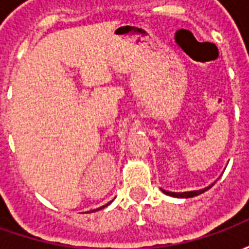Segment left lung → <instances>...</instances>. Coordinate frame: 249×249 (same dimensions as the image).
<instances>
[{
	"instance_id": "left-lung-1",
	"label": "left lung",
	"mask_w": 249,
	"mask_h": 249,
	"mask_svg": "<svg viewBox=\"0 0 249 249\" xmlns=\"http://www.w3.org/2000/svg\"><path fill=\"white\" fill-rule=\"evenodd\" d=\"M213 184H211V185H208L207 188H204V189H198V191H191V192H169V191H164V189H161V191L165 193V195H168V196H172V197L188 198V197H195V196L201 195V193H204L205 191H208L209 188L213 187Z\"/></svg>"
}]
</instances>
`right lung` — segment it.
Masks as SVG:
<instances>
[{
    "instance_id": "right-lung-1",
    "label": "right lung",
    "mask_w": 249,
    "mask_h": 249,
    "mask_svg": "<svg viewBox=\"0 0 249 249\" xmlns=\"http://www.w3.org/2000/svg\"><path fill=\"white\" fill-rule=\"evenodd\" d=\"M112 203V201H109L108 204H105V205H103V207H100V208H97V209H94V211H100V209H103V208H105V207H108L109 204ZM94 211H89V213H90V212H94Z\"/></svg>"
}]
</instances>
